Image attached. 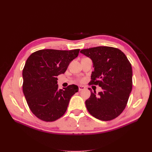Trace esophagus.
<instances>
[{"instance_id": "1", "label": "esophagus", "mask_w": 152, "mask_h": 152, "mask_svg": "<svg viewBox=\"0 0 152 152\" xmlns=\"http://www.w3.org/2000/svg\"><path fill=\"white\" fill-rule=\"evenodd\" d=\"M84 89H85V87L83 86H79V91L84 90Z\"/></svg>"}]
</instances>
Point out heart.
<instances>
[{
    "label": "heart",
    "instance_id": "obj_1",
    "mask_svg": "<svg viewBox=\"0 0 152 152\" xmlns=\"http://www.w3.org/2000/svg\"><path fill=\"white\" fill-rule=\"evenodd\" d=\"M80 81H82V80H80Z\"/></svg>",
    "mask_w": 152,
    "mask_h": 152
}]
</instances>
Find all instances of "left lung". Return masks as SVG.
Here are the masks:
<instances>
[{"label": "left lung", "instance_id": "left-lung-1", "mask_svg": "<svg viewBox=\"0 0 152 152\" xmlns=\"http://www.w3.org/2000/svg\"><path fill=\"white\" fill-rule=\"evenodd\" d=\"M80 53L90 58L94 70L90 85H98L103 91H92L86 106L92 116L103 121L115 118L125 109L132 87L131 64L117 48L99 46L85 49Z\"/></svg>", "mask_w": 152, "mask_h": 152}]
</instances>
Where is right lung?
Here are the masks:
<instances>
[{
	"label": "right lung",
	"mask_w": 152,
	"mask_h": 152,
	"mask_svg": "<svg viewBox=\"0 0 152 152\" xmlns=\"http://www.w3.org/2000/svg\"><path fill=\"white\" fill-rule=\"evenodd\" d=\"M79 50L42 49L27 59L23 70V91L31 112L40 120L53 122L61 117L78 92L74 84L59 89L57 77L66 72Z\"/></svg>",
	"instance_id": "right-lung-1"
}]
</instances>
